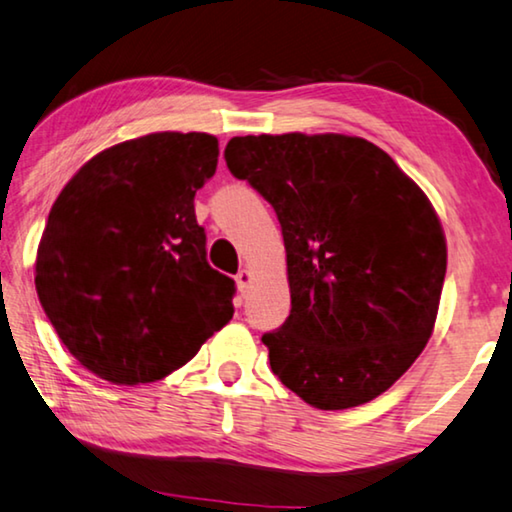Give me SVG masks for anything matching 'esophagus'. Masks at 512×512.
<instances>
[{"label": "esophagus", "mask_w": 512, "mask_h": 512, "mask_svg": "<svg viewBox=\"0 0 512 512\" xmlns=\"http://www.w3.org/2000/svg\"><path fill=\"white\" fill-rule=\"evenodd\" d=\"M251 279H254V277H251V272L247 270V267H245V270H240L238 274H235V283H238V290H240L242 295H245L247 290H249Z\"/></svg>", "instance_id": "obj_1"}]
</instances>
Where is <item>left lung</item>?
<instances>
[{
  "mask_svg": "<svg viewBox=\"0 0 512 512\" xmlns=\"http://www.w3.org/2000/svg\"><path fill=\"white\" fill-rule=\"evenodd\" d=\"M224 157L283 233L293 306L263 334L272 373L318 410L377 398L435 329L446 238L428 196L361 137H233Z\"/></svg>",
  "mask_w": 512,
  "mask_h": 512,
  "instance_id": "8db88e82",
  "label": "left lung"
}]
</instances>
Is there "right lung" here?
Returning <instances> with one entry per match:
<instances>
[{"label":"right lung","mask_w":512,"mask_h":512,"mask_svg":"<svg viewBox=\"0 0 512 512\" xmlns=\"http://www.w3.org/2000/svg\"><path fill=\"white\" fill-rule=\"evenodd\" d=\"M217 155L206 132H153L91 157L54 201L36 293L70 355L102 380H162L233 318L235 281L208 265L194 215Z\"/></svg>","instance_id":"obj_1"}]
</instances>
